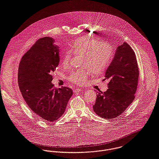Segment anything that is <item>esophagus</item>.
<instances>
[{"label":"esophagus","instance_id":"obj_1","mask_svg":"<svg viewBox=\"0 0 159 159\" xmlns=\"http://www.w3.org/2000/svg\"><path fill=\"white\" fill-rule=\"evenodd\" d=\"M82 90L80 89V88H76L75 89H73V92L75 93H79V92H81Z\"/></svg>","mask_w":159,"mask_h":159}]
</instances>
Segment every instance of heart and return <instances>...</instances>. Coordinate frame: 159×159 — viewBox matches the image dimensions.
<instances>
[{
  "mask_svg": "<svg viewBox=\"0 0 159 159\" xmlns=\"http://www.w3.org/2000/svg\"><path fill=\"white\" fill-rule=\"evenodd\" d=\"M68 48L73 54L83 55L81 65L89 69H78L70 74L68 80L77 84H83L86 82L90 74L89 70L95 75L104 72L113 57L112 48L108 43L86 36L75 40ZM70 57L69 52L63 55L61 63L64 66L68 65Z\"/></svg>",
  "mask_w": 159,
  "mask_h": 159,
  "instance_id": "heart-1",
  "label": "heart"
}]
</instances>
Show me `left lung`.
Instances as JSON below:
<instances>
[{
  "label": "left lung",
  "mask_w": 159,
  "mask_h": 159,
  "mask_svg": "<svg viewBox=\"0 0 159 159\" xmlns=\"http://www.w3.org/2000/svg\"><path fill=\"white\" fill-rule=\"evenodd\" d=\"M136 55L126 43L118 46L115 56L107 69L105 79L108 89L97 91L94 112L100 117L111 119L123 113L135 98L139 70Z\"/></svg>",
  "instance_id": "left-lung-1"
}]
</instances>
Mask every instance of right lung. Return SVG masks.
Returning <instances> with one entry per match:
<instances>
[{
    "label": "right lung",
    "instance_id": "right-lung-1",
    "mask_svg": "<svg viewBox=\"0 0 159 159\" xmlns=\"http://www.w3.org/2000/svg\"><path fill=\"white\" fill-rule=\"evenodd\" d=\"M52 38L39 39L21 59L18 83L30 108L45 121H56L65 112L73 94L71 88H55L52 73L60 61Z\"/></svg>",
    "mask_w": 159,
    "mask_h": 159
}]
</instances>
